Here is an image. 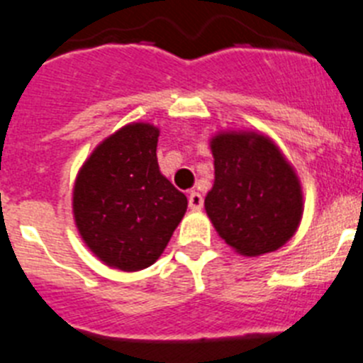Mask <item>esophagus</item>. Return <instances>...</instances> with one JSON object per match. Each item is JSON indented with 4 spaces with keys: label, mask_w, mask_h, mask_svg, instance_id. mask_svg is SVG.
Wrapping results in <instances>:
<instances>
[{
    "label": "esophagus",
    "mask_w": 363,
    "mask_h": 363,
    "mask_svg": "<svg viewBox=\"0 0 363 363\" xmlns=\"http://www.w3.org/2000/svg\"><path fill=\"white\" fill-rule=\"evenodd\" d=\"M188 202H189V208L194 211L201 210L202 204H204V199H202V195L199 194V191H191V194L188 195Z\"/></svg>",
    "instance_id": "1"
}]
</instances>
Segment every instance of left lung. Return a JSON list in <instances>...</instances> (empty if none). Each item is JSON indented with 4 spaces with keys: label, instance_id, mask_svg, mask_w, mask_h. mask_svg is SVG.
<instances>
[{
    "label": "left lung",
    "instance_id": "8db88e82",
    "mask_svg": "<svg viewBox=\"0 0 363 363\" xmlns=\"http://www.w3.org/2000/svg\"><path fill=\"white\" fill-rule=\"evenodd\" d=\"M210 146L215 182L204 208L217 233L244 257L279 250L295 235L303 211L293 166L257 132H218Z\"/></svg>",
    "mask_w": 363,
    "mask_h": 363
}]
</instances>
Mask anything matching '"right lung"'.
Returning <instances> with one entry per match:
<instances>
[{"label":"right lung","instance_id":"add662e5","mask_svg":"<svg viewBox=\"0 0 363 363\" xmlns=\"http://www.w3.org/2000/svg\"><path fill=\"white\" fill-rule=\"evenodd\" d=\"M159 128L132 123L106 137L84 161L74 186V218L97 259L139 271L161 257L188 199L157 162Z\"/></svg>","mask_w":363,"mask_h":363}]
</instances>
